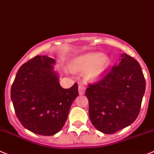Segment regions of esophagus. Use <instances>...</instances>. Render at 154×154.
I'll list each match as a JSON object with an SVG mask.
<instances>
[{
    "mask_svg": "<svg viewBox=\"0 0 154 154\" xmlns=\"http://www.w3.org/2000/svg\"><path fill=\"white\" fill-rule=\"evenodd\" d=\"M85 90H86V86L84 84H80V85L78 86V91H79V94L80 95H82V94H84L85 92Z\"/></svg>",
    "mask_w": 154,
    "mask_h": 154,
    "instance_id": "esophagus-1",
    "label": "esophagus"
}]
</instances>
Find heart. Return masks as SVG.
Segmentation results:
<instances>
[{
  "mask_svg": "<svg viewBox=\"0 0 154 154\" xmlns=\"http://www.w3.org/2000/svg\"><path fill=\"white\" fill-rule=\"evenodd\" d=\"M110 63L109 58L100 53H90L77 58L74 61V69L86 70L87 80H94L103 75Z\"/></svg>",
  "mask_w": 154,
  "mask_h": 154,
  "instance_id": "1",
  "label": "heart"
}]
</instances>
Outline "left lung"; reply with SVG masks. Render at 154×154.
Instances as JSON below:
<instances>
[{"label": "left lung", "instance_id": "1", "mask_svg": "<svg viewBox=\"0 0 154 154\" xmlns=\"http://www.w3.org/2000/svg\"><path fill=\"white\" fill-rule=\"evenodd\" d=\"M97 82L88 84L89 117L97 130L112 134L133 124L140 113L146 82L140 65L132 57L121 54Z\"/></svg>", "mask_w": 154, "mask_h": 154}]
</instances>
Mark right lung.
Returning <instances> with one entry per match:
<instances>
[{
	"label": "right lung",
	"instance_id": "right-lung-1",
	"mask_svg": "<svg viewBox=\"0 0 154 154\" xmlns=\"http://www.w3.org/2000/svg\"><path fill=\"white\" fill-rule=\"evenodd\" d=\"M54 63L53 58L34 57L19 68L11 90L20 124L39 135L52 136L61 130L79 94L77 83L69 89L60 85Z\"/></svg>",
	"mask_w": 154,
	"mask_h": 154
}]
</instances>
